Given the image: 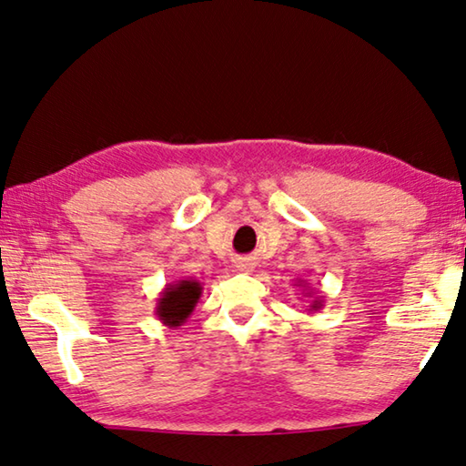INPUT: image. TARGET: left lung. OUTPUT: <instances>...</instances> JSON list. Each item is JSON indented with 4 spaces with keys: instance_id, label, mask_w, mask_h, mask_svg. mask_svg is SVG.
Here are the masks:
<instances>
[{
    "instance_id": "left-lung-1",
    "label": "left lung",
    "mask_w": 466,
    "mask_h": 466,
    "mask_svg": "<svg viewBox=\"0 0 466 466\" xmlns=\"http://www.w3.org/2000/svg\"><path fill=\"white\" fill-rule=\"evenodd\" d=\"M297 286H302V288H305V292H302V294H307L309 299H313V300H311V305H309V311H313V313H315V311H319V309L323 307V300H321V297H311L313 290H309V286H307L305 279H299Z\"/></svg>"
}]
</instances>
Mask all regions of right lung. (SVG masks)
Instances as JSON below:
<instances>
[{
    "instance_id": "right-lung-1",
    "label": "right lung",
    "mask_w": 466,
    "mask_h": 466,
    "mask_svg": "<svg viewBox=\"0 0 466 466\" xmlns=\"http://www.w3.org/2000/svg\"><path fill=\"white\" fill-rule=\"evenodd\" d=\"M203 294V286L198 279L184 278L178 282L167 284L159 292L157 305H155V315L167 328H178L188 319L190 313L195 311L198 299Z\"/></svg>"
}]
</instances>
